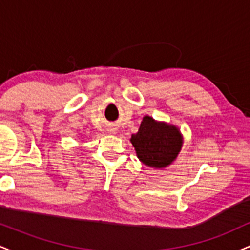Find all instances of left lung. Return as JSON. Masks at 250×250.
I'll return each mask as SVG.
<instances>
[{"label":"left lung","mask_w":250,"mask_h":250,"mask_svg":"<svg viewBox=\"0 0 250 250\" xmlns=\"http://www.w3.org/2000/svg\"><path fill=\"white\" fill-rule=\"evenodd\" d=\"M130 141L141 162L155 168L170 165L182 146L179 129L156 122L150 116L143 117L139 131L131 135Z\"/></svg>","instance_id":"obj_1"}]
</instances>
